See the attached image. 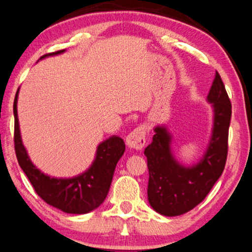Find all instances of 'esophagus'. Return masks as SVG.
Here are the masks:
<instances>
[{
  "label": "esophagus",
  "instance_id": "1",
  "mask_svg": "<svg viewBox=\"0 0 252 252\" xmlns=\"http://www.w3.org/2000/svg\"><path fill=\"white\" fill-rule=\"evenodd\" d=\"M146 133L147 128L145 125H140L137 128L133 129L126 138V143L128 145V147L134 150L143 149L145 144H146Z\"/></svg>",
  "mask_w": 252,
  "mask_h": 252
}]
</instances>
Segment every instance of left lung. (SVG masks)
<instances>
[{
  "label": "left lung",
  "instance_id": "obj_1",
  "mask_svg": "<svg viewBox=\"0 0 252 252\" xmlns=\"http://www.w3.org/2000/svg\"><path fill=\"white\" fill-rule=\"evenodd\" d=\"M208 100L214 106V131L208 151L197 165L185 167L174 160L170 150L171 137L165 127H156V134L145 149L150 174L147 197L158 214L172 217L196 208L223 173L227 158L231 102L218 72Z\"/></svg>",
  "mask_w": 252,
  "mask_h": 252
}]
</instances>
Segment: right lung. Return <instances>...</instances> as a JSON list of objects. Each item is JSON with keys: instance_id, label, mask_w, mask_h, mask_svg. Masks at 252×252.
Here are the masks:
<instances>
[{"instance_id": "obj_1", "label": "right lung", "mask_w": 252, "mask_h": 252, "mask_svg": "<svg viewBox=\"0 0 252 252\" xmlns=\"http://www.w3.org/2000/svg\"><path fill=\"white\" fill-rule=\"evenodd\" d=\"M64 50L49 53L56 55ZM17 95L14 99V146L17 161L28 177L34 190L49 205L60 209L66 214L82 215L99 208L107 197L117 162L125 152V143L119 137H112L97 146L93 165L85 173L69 179L50 178L32 165L21 140L17 119Z\"/></svg>"}]
</instances>
